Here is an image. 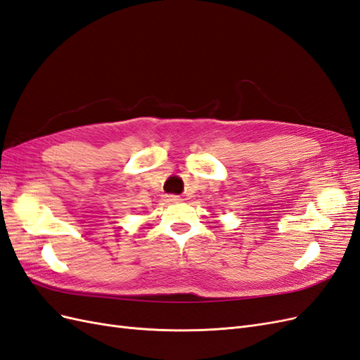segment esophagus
Wrapping results in <instances>:
<instances>
[{
	"instance_id": "esophagus-1",
	"label": "esophagus",
	"mask_w": 360,
	"mask_h": 360,
	"mask_svg": "<svg viewBox=\"0 0 360 360\" xmlns=\"http://www.w3.org/2000/svg\"><path fill=\"white\" fill-rule=\"evenodd\" d=\"M167 201L168 202H179V201H181V198L179 197V195H167Z\"/></svg>"
}]
</instances>
